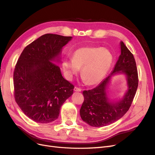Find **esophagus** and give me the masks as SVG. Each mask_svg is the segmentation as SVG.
Masks as SVG:
<instances>
[{
    "instance_id": "esophagus-1",
    "label": "esophagus",
    "mask_w": 155,
    "mask_h": 155,
    "mask_svg": "<svg viewBox=\"0 0 155 155\" xmlns=\"http://www.w3.org/2000/svg\"><path fill=\"white\" fill-rule=\"evenodd\" d=\"M74 91H76V92H81V89L80 88H78V87H75L74 88Z\"/></svg>"
}]
</instances>
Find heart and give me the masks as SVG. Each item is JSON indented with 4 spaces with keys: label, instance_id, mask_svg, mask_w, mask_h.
Instances as JSON below:
<instances>
[{
    "label": "heart",
    "instance_id": "obj_1",
    "mask_svg": "<svg viewBox=\"0 0 155 155\" xmlns=\"http://www.w3.org/2000/svg\"><path fill=\"white\" fill-rule=\"evenodd\" d=\"M114 57L109 50L96 46H83L74 51L72 59L65 58L63 69L71 80L81 68V76L88 85L100 83L109 71Z\"/></svg>",
    "mask_w": 155,
    "mask_h": 155
}]
</instances>
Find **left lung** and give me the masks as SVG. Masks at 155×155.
<instances>
[{
    "label": "left lung",
    "mask_w": 155,
    "mask_h": 155,
    "mask_svg": "<svg viewBox=\"0 0 155 155\" xmlns=\"http://www.w3.org/2000/svg\"><path fill=\"white\" fill-rule=\"evenodd\" d=\"M120 48L121 54L111 74L94 88L83 92L84 101L80 116L83 121L91 126H106L122 118L129 109L137 92L138 77L134 58L122 41ZM118 73L126 75L128 91L121 99L111 102L106 91L111 76Z\"/></svg>",
    "instance_id": "obj_1"
}]
</instances>
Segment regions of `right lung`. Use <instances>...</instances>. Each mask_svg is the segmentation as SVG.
Instances as JSON below:
<instances>
[{"mask_svg":"<svg viewBox=\"0 0 155 155\" xmlns=\"http://www.w3.org/2000/svg\"><path fill=\"white\" fill-rule=\"evenodd\" d=\"M72 39L45 34L25 47L17 61L13 73L15 100L23 113L36 122L55 120L64 102L72 95L74 86L55 64Z\"/></svg>","mask_w":155,"mask_h":155,"instance_id":"right-lung-1","label":"right lung"}]
</instances>
